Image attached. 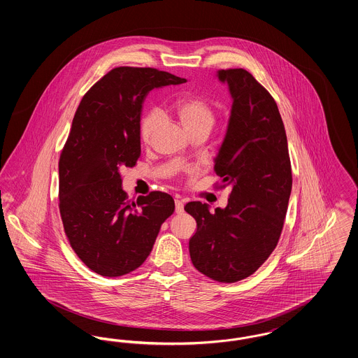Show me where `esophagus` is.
Returning a JSON list of instances; mask_svg holds the SVG:
<instances>
[{
  "instance_id": "1",
  "label": "esophagus",
  "mask_w": 358,
  "mask_h": 358,
  "mask_svg": "<svg viewBox=\"0 0 358 358\" xmlns=\"http://www.w3.org/2000/svg\"><path fill=\"white\" fill-rule=\"evenodd\" d=\"M184 212V203L181 200H176V213Z\"/></svg>"
}]
</instances>
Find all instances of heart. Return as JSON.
<instances>
[{"instance_id":"b5f03b06","label":"heart","mask_w":358,"mask_h":358,"mask_svg":"<svg viewBox=\"0 0 358 358\" xmlns=\"http://www.w3.org/2000/svg\"><path fill=\"white\" fill-rule=\"evenodd\" d=\"M174 113L189 136L212 130L216 122V108L213 103L201 96H184L174 104ZM161 123V114L152 111L142 122L141 136L145 142H150L154 131Z\"/></svg>"}]
</instances>
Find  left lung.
Listing matches in <instances>:
<instances>
[{"label":"left lung","instance_id":"obj_1","mask_svg":"<svg viewBox=\"0 0 358 358\" xmlns=\"http://www.w3.org/2000/svg\"><path fill=\"white\" fill-rule=\"evenodd\" d=\"M232 108L215 171L231 187L228 205L210 212L193 201L197 222L189 240L193 266L213 280L232 283L255 273L278 244L292 177L285 124L273 96L245 69H219Z\"/></svg>","mask_w":358,"mask_h":358}]
</instances>
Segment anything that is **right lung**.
Instances as JSON below:
<instances>
[{
  "label": "right lung",
  "mask_w": 358,
  "mask_h": 358,
  "mask_svg": "<svg viewBox=\"0 0 358 358\" xmlns=\"http://www.w3.org/2000/svg\"><path fill=\"white\" fill-rule=\"evenodd\" d=\"M187 82L158 69H114L90 88L75 113L59 161V206L71 247L99 275L138 268L174 212V200L162 192L129 201L120 169L134 166L141 155L148 94Z\"/></svg>",
  "instance_id": "add662e5"
}]
</instances>
